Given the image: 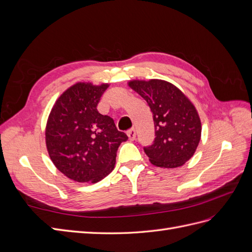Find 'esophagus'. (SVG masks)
Segmentation results:
<instances>
[{"label":"esophagus","instance_id":"1","mask_svg":"<svg viewBox=\"0 0 252 252\" xmlns=\"http://www.w3.org/2000/svg\"><path fill=\"white\" fill-rule=\"evenodd\" d=\"M127 135H128V139L129 141H133L135 140V129H130V130L127 131Z\"/></svg>","mask_w":252,"mask_h":252}]
</instances>
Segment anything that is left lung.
Returning <instances> with one entry per match:
<instances>
[{
  "label": "left lung",
  "instance_id": "left-lung-1",
  "mask_svg": "<svg viewBox=\"0 0 252 252\" xmlns=\"http://www.w3.org/2000/svg\"><path fill=\"white\" fill-rule=\"evenodd\" d=\"M128 85L147 102L154 116L156 139L144 147L151 164L162 168L184 165L201 140V120L194 105L178 87L163 80H133Z\"/></svg>",
  "mask_w": 252,
  "mask_h": 252
}]
</instances>
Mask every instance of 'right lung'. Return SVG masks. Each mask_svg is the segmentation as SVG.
<instances>
[{
	"mask_svg": "<svg viewBox=\"0 0 252 252\" xmlns=\"http://www.w3.org/2000/svg\"><path fill=\"white\" fill-rule=\"evenodd\" d=\"M109 84L80 82L60 95L49 113L45 140L52 163L74 182L94 184L113 170L128 136L96 106Z\"/></svg>",
	"mask_w": 252,
	"mask_h": 252,
	"instance_id": "right-lung-1",
	"label": "right lung"
}]
</instances>
